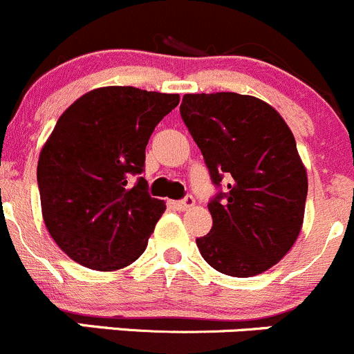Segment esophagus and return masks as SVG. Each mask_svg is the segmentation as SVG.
Instances as JSON below:
<instances>
[{"mask_svg": "<svg viewBox=\"0 0 354 354\" xmlns=\"http://www.w3.org/2000/svg\"><path fill=\"white\" fill-rule=\"evenodd\" d=\"M170 205H172L174 208H177V209H187V208H191V206H194V198H192L191 194H187L184 199L172 201Z\"/></svg>", "mask_w": 354, "mask_h": 354, "instance_id": "esophagus-1", "label": "esophagus"}]
</instances>
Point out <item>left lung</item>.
Here are the masks:
<instances>
[{"mask_svg": "<svg viewBox=\"0 0 354 354\" xmlns=\"http://www.w3.org/2000/svg\"><path fill=\"white\" fill-rule=\"evenodd\" d=\"M180 117L218 189L199 253L232 277L268 270L303 225L308 178L291 129L270 104L237 93L185 94Z\"/></svg>", "mask_w": 354, "mask_h": 354, "instance_id": "1", "label": "left lung"}]
</instances>
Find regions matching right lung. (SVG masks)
<instances>
[{"label": "right lung", "instance_id": "1", "mask_svg": "<svg viewBox=\"0 0 354 354\" xmlns=\"http://www.w3.org/2000/svg\"><path fill=\"white\" fill-rule=\"evenodd\" d=\"M178 100L131 86L101 87L58 118L39 155L37 185L48 232L73 261L117 270L145 253L165 212L141 177L146 146Z\"/></svg>", "mask_w": 354, "mask_h": 354}]
</instances>
